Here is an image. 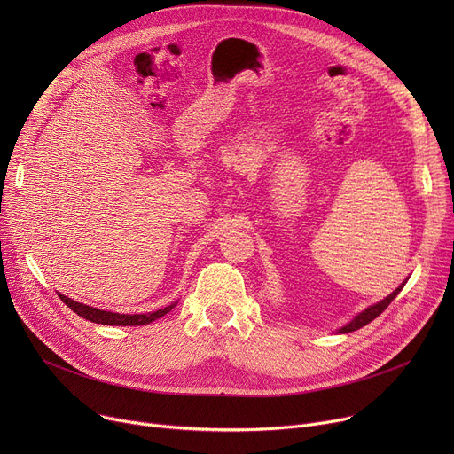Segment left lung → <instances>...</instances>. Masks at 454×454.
I'll use <instances>...</instances> for the list:
<instances>
[{
  "mask_svg": "<svg viewBox=\"0 0 454 454\" xmlns=\"http://www.w3.org/2000/svg\"><path fill=\"white\" fill-rule=\"evenodd\" d=\"M409 279V278H407ZM407 279H404L399 287L394 291V293H390L387 298H383L380 301H377V303H373V305H370V307H366L364 311H361L359 315L356 317H353L346 325H342L340 329H337V333H351V331H356V329H361V327H364L366 324H370L372 320H375L380 313L385 311V309L392 303V300L401 293V289L404 287V283H407Z\"/></svg>",
  "mask_w": 454,
  "mask_h": 454,
  "instance_id": "8db88e82",
  "label": "left lung"
}]
</instances>
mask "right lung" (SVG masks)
<instances>
[{
    "mask_svg": "<svg viewBox=\"0 0 454 454\" xmlns=\"http://www.w3.org/2000/svg\"><path fill=\"white\" fill-rule=\"evenodd\" d=\"M59 298L81 318H86V320L95 322V324H103V325H145V324H151V322H154V320L161 318L163 315L169 313L171 309L178 303V301H175V303L167 305L163 309H158V311L145 313V315H121V313L103 311V309H98V307H90L86 303L71 300V298H67L60 293H59Z\"/></svg>",
    "mask_w": 454,
    "mask_h": 454,
    "instance_id": "1",
    "label": "right lung"
}]
</instances>
